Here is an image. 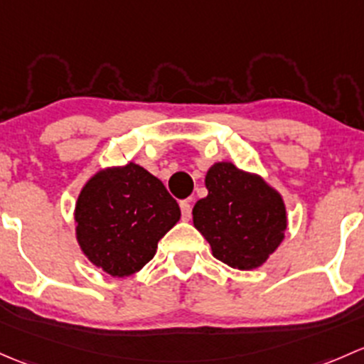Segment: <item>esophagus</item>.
<instances>
[{
    "label": "esophagus",
    "instance_id": "1",
    "mask_svg": "<svg viewBox=\"0 0 364 364\" xmlns=\"http://www.w3.org/2000/svg\"><path fill=\"white\" fill-rule=\"evenodd\" d=\"M181 210H182V219L189 220L191 219V212H193L189 201H181Z\"/></svg>",
    "mask_w": 364,
    "mask_h": 364
}]
</instances>
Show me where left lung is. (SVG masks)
<instances>
[{
    "mask_svg": "<svg viewBox=\"0 0 364 364\" xmlns=\"http://www.w3.org/2000/svg\"><path fill=\"white\" fill-rule=\"evenodd\" d=\"M208 194L193 208L194 228L210 243L213 257L237 269H256L284 242V198L261 175L231 161L213 163L205 175Z\"/></svg>",
    "mask_w": 364,
    "mask_h": 364,
    "instance_id": "left-lung-1",
    "label": "left lung"
}]
</instances>
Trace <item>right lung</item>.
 <instances>
[{
    "label": "right lung",
    "mask_w": 364,
    "mask_h": 364,
    "mask_svg": "<svg viewBox=\"0 0 364 364\" xmlns=\"http://www.w3.org/2000/svg\"><path fill=\"white\" fill-rule=\"evenodd\" d=\"M73 215L82 254L108 275L124 279L154 257L181 208L159 178L131 161L96 171L82 187Z\"/></svg>",
    "instance_id": "right-lung-1"
}]
</instances>
